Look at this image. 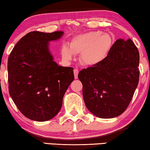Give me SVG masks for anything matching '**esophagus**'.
<instances>
[{"label": "esophagus", "mask_w": 150, "mask_h": 150, "mask_svg": "<svg viewBox=\"0 0 150 150\" xmlns=\"http://www.w3.org/2000/svg\"><path fill=\"white\" fill-rule=\"evenodd\" d=\"M74 74L75 79H78V74H79V70L77 69H74Z\"/></svg>", "instance_id": "esophagus-1"}]
</instances>
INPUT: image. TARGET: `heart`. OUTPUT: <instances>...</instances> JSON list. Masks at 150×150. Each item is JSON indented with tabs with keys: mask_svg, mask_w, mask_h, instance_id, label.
<instances>
[{
	"mask_svg": "<svg viewBox=\"0 0 150 150\" xmlns=\"http://www.w3.org/2000/svg\"><path fill=\"white\" fill-rule=\"evenodd\" d=\"M112 46L109 34L100 30L86 33L76 36L70 47L63 45L61 55L66 61H71L75 54H81L80 61L87 66H96L105 60Z\"/></svg>",
	"mask_w": 150,
	"mask_h": 150,
	"instance_id": "heart-1",
	"label": "heart"
}]
</instances>
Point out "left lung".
<instances>
[{
	"label": "left lung",
	"instance_id": "obj_1",
	"mask_svg": "<svg viewBox=\"0 0 150 150\" xmlns=\"http://www.w3.org/2000/svg\"><path fill=\"white\" fill-rule=\"evenodd\" d=\"M139 53L130 39H119L100 64L83 69L86 107L94 115L109 119L120 115L128 107L139 83Z\"/></svg>",
	"mask_w": 150,
	"mask_h": 150
}]
</instances>
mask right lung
I'll list each match as a JSON object with an SVG mask.
<instances>
[{
    "label": "right lung",
    "instance_id": "obj_1",
    "mask_svg": "<svg viewBox=\"0 0 150 150\" xmlns=\"http://www.w3.org/2000/svg\"><path fill=\"white\" fill-rule=\"evenodd\" d=\"M64 33L30 32L20 39L8 58L9 92L26 117L45 122L60 111L65 91L74 79L73 68L59 66L49 42Z\"/></svg>",
    "mask_w": 150,
    "mask_h": 150
}]
</instances>
